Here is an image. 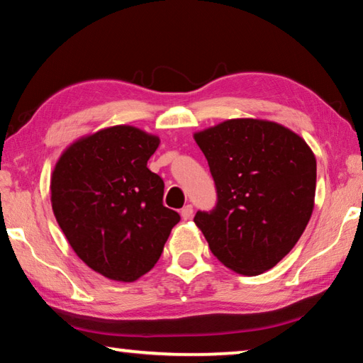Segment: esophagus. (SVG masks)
Listing matches in <instances>:
<instances>
[{
	"label": "esophagus",
	"instance_id": "1",
	"mask_svg": "<svg viewBox=\"0 0 363 363\" xmlns=\"http://www.w3.org/2000/svg\"><path fill=\"white\" fill-rule=\"evenodd\" d=\"M192 214H194V206L192 205H186L181 210L182 219H190V218H192Z\"/></svg>",
	"mask_w": 363,
	"mask_h": 363
}]
</instances>
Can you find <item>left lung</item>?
Wrapping results in <instances>:
<instances>
[{
	"label": "left lung",
	"mask_w": 363,
	"mask_h": 363,
	"mask_svg": "<svg viewBox=\"0 0 363 363\" xmlns=\"http://www.w3.org/2000/svg\"><path fill=\"white\" fill-rule=\"evenodd\" d=\"M216 205L196 211L211 253L232 270L257 275L290 253L309 223L315 157L303 139L272 121L238 118L196 133Z\"/></svg>",
	"instance_id": "obj_1"
}]
</instances>
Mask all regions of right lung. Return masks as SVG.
<instances>
[{
	"label": "right lung",
	"instance_id": "1",
	"mask_svg": "<svg viewBox=\"0 0 363 363\" xmlns=\"http://www.w3.org/2000/svg\"><path fill=\"white\" fill-rule=\"evenodd\" d=\"M158 143L138 128H107L70 145L54 168V216L79 259L107 279L149 272L181 220L147 168Z\"/></svg>",
	"mask_w": 363,
	"mask_h": 363
}]
</instances>
